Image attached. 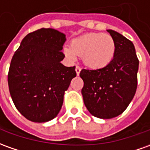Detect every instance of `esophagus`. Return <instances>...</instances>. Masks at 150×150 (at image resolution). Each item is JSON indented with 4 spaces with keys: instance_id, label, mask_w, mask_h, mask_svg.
<instances>
[{
    "instance_id": "esophagus-1",
    "label": "esophagus",
    "mask_w": 150,
    "mask_h": 150,
    "mask_svg": "<svg viewBox=\"0 0 150 150\" xmlns=\"http://www.w3.org/2000/svg\"><path fill=\"white\" fill-rule=\"evenodd\" d=\"M75 70H76V73H77V75H79L80 74V72H81V67H79V66H76V69H75Z\"/></svg>"
}]
</instances>
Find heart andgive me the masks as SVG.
Returning <instances> with one entry per match:
<instances>
[{"mask_svg": "<svg viewBox=\"0 0 150 150\" xmlns=\"http://www.w3.org/2000/svg\"><path fill=\"white\" fill-rule=\"evenodd\" d=\"M64 52L72 60H75L79 55L89 68L100 69L112 61L116 52V43L109 34L91 33L74 39L71 45L64 46Z\"/></svg>", "mask_w": 150, "mask_h": 150, "instance_id": "b5f03b06", "label": "heart"}]
</instances>
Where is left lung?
<instances>
[{"mask_svg": "<svg viewBox=\"0 0 150 150\" xmlns=\"http://www.w3.org/2000/svg\"><path fill=\"white\" fill-rule=\"evenodd\" d=\"M107 31L116 43L112 61L103 69L80 73L86 107L93 116L103 119L118 116L127 108L136 94L139 68L133 43L115 31Z\"/></svg>", "mask_w": 150, "mask_h": 150, "instance_id": "1", "label": "left lung"}]
</instances>
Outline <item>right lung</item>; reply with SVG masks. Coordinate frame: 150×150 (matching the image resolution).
I'll return each instance as SVG.
<instances>
[{"label":"right lung","mask_w":150,"mask_h":150,"mask_svg":"<svg viewBox=\"0 0 150 150\" xmlns=\"http://www.w3.org/2000/svg\"><path fill=\"white\" fill-rule=\"evenodd\" d=\"M65 35L53 28H41L23 39L11 59L8 73L10 96L27 119L45 122L57 116L64 91L76 77L75 66L60 61Z\"/></svg>","instance_id":"obj_1"}]
</instances>
